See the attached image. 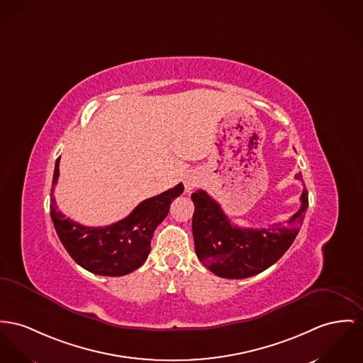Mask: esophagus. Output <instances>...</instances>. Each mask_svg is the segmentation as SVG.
Instances as JSON below:
<instances>
[{"label":"esophagus","mask_w":363,"mask_h":363,"mask_svg":"<svg viewBox=\"0 0 363 363\" xmlns=\"http://www.w3.org/2000/svg\"><path fill=\"white\" fill-rule=\"evenodd\" d=\"M198 183H199V179H198L196 176H194V174L187 176V177H186V180H184V187H186V191H187V193H191L194 189L198 186Z\"/></svg>","instance_id":"esophagus-1"}]
</instances>
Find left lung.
<instances>
[{"label": "left lung", "instance_id": "8db88e82", "mask_svg": "<svg viewBox=\"0 0 363 363\" xmlns=\"http://www.w3.org/2000/svg\"><path fill=\"white\" fill-rule=\"evenodd\" d=\"M296 177L301 179V174ZM191 199L195 253L213 274L228 279L257 275L277 263L297 237L308 208V191L304 189L301 206L286 225L277 223L255 230L231 224L218 202L203 190L191 194Z\"/></svg>", "mask_w": 363, "mask_h": 363}]
</instances>
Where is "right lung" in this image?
I'll return each instance as SVG.
<instances>
[{
	"mask_svg": "<svg viewBox=\"0 0 363 363\" xmlns=\"http://www.w3.org/2000/svg\"><path fill=\"white\" fill-rule=\"evenodd\" d=\"M56 160L52 190L59 177ZM180 183L165 193L140 202L133 212L120 221L106 227H85L66 218L50 199V218L57 237L77 264L104 277H121L138 269L148 257L151 238L158 224L168 216L170 203L183 193ZM53 196V194H52Z\"/></svg>",
	"mask_w": 363,
	"mask_h": 363,
	"instance_id": "right-lung-1",
	"label": "right lung"
}]
</instances>
